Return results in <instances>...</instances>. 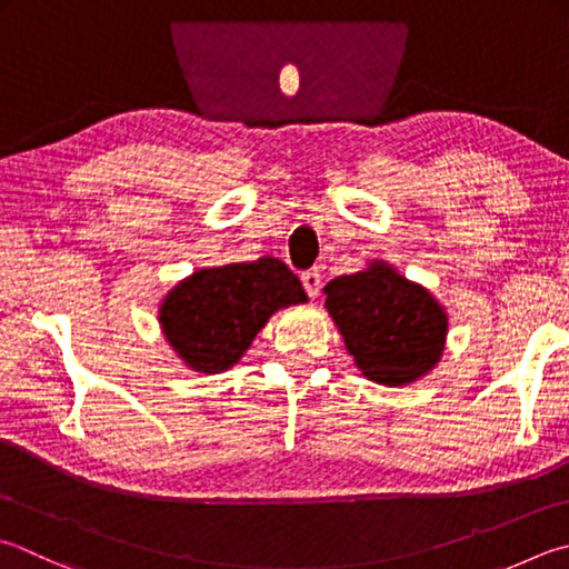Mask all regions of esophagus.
<instances>
[{
  "label": "esophagus",
  "mask_w": 569,
  "mask_h": 569,
  "mask_svg": "<svg viewBox=\"0 0 569 569\" xmlns=\"http://www.w3.org/2000/svg\"><path fill=\"white\" fill-rule=\"evenodd\" d=\"M302 287H305V292L309 295V297H319V289H321V274L317 272V270H307V272H302Z\"/></svg>",
  "instance_id": "obj_1"
}]
</instances>
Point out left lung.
Masks as SVG:
<instances>
[{"instance_id": "obj_1", "label": "left lung", "mask_w": 569, "mask_h": 569, "mask_svg": "<svg viewBox=\"0 0 569 569\" xmlns=\"http://www.w3.org/2000/svg\"><path fill=\"white\" fill-rule=\"evenodd\" d=\"M321 292L353 367L369 381L391 389L409 386L441 361L446 307L393 264L369 260L359 272L335 277Z\"/></svg>"}]
</instances>
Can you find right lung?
I'll use <instances>...</instances> for the list:
<instances>
[{
    "mask_svg": "<svg viewBox=\"0 0 569 569\" xmlns=\"http://www.w3.org/2000/svg\"><path fill=\"white\" fill-rule=\"evenodd\" d=\"M305 302L299 277L264 254L183 277L160 299L158 325L186 369L210 377L232 369L274 312Z\"/></svg>",
    "mask_w": 569,
    "mask_h": 569,
    "instance_id": "right-lung-1",
    "label": "right lung"
}]
</instances>
